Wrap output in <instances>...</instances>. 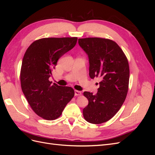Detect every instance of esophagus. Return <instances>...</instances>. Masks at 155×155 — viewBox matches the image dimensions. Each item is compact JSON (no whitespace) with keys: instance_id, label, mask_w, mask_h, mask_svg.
<instances>
[{"instance_id":"esophagus-1","label":"esophagus","mask_w":155,"mask_h":155,"mask_svg":"<svg viewBox=\"0 0 155 155\" xmlns=\"http://www.w3.org/2000/svg\"><path fill=\"white\" fill-rule=\"evenodd\" d=\"M74 94H75V96H80L81 94V92L75 90L74 91Z\"/></svg>"}]
</instances>
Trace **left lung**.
Wrapping results in <instances>:
<instances>
[{"label": "left lung", "mask_w": 155, "mask_h": 155, "mask_svg": "<svg viewBox=\"0 0 155 155\" xmlns=\"http://www.w3.org/2000/svg\"><path fill=\"white\" fill-rule=\"evenodd\" d=\"M78 43L88 55L90 78L101 79L96 94L83 92L88 100L83 110L84 118L94 124L106 122L118 112L127 94V59L117 43L110 39L88 37L79 39Z\"/></svg>", "instance_id": "8db88e82"}]
</instances>
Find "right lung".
<instances>
[{"label": "right lung", "instance_id": "add662e5", "mask_svg": "<svg viewBox=\"0 0 155 155\" xmlns=\"http://www.w3.org/2000/svg\"><path fill=\"white\" fill-rule=\"evenodd\" d=\"M77 37L43 38L32 43L22 61V91L35 113L45 120H54L61 115L74 96V89L49 81L58 59L72 49Z\"/></svg>", "mask_w": 155, "mask_h": 155}]
</instances>
